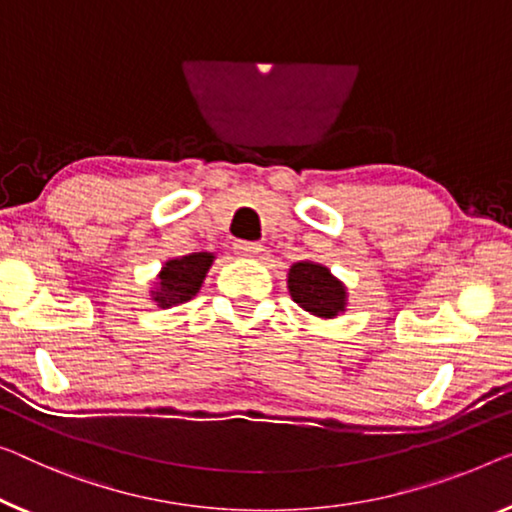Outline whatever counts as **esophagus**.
Wrapping results in <instances>:
<instances>
[{
  "label": "esophagus",
  "mask_w": 512,
  "mask_h": 512,
  "mask_svg": "<svg viewBox=\"0 0 512 512\" xmlns=\"http://www.w3.org/2000/svg\"><path fill=\"white\" fill-rule=\"evenodd\" d=\"M234 253L241 255V257H255L262 253V246L255 241H236L234 243Z\"/></svg>",
  "instance_id": "obj_1"
}]
</instances>
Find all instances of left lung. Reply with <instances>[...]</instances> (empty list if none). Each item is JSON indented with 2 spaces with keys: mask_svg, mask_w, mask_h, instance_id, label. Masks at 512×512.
I'll return each mask as SVG.
<instances>
[{
  "mask_svg": "<svg viewBox=\"0 0 512 512\" xmlns=\"http://www.w3.org/2000/svg\"><path fill=\"white\" fill-rule=\"evenodd\" d=\"M287 287L294 303H299L310 315L333 319L347 308V289L326 269L310 262H296L287 273Z\"/></svg>",
  "mask_w": 512,
  "mask_h": 512,
  "instance_id": "8db88e82",
  "label": "left lung"
}]
</instances>
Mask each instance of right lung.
<instances>
[{
    "label": "right lung",
    "instance_id": "add662e5",
    "mask_svg": "<svg viewBox=\"0 0 512 512\" xmlns=\"http://www.w3.org/2000/svg\"><path fill=\"white\" fill-rule=\"evenodd\" d=\"M213 259V253H190L165 262L156 287L151 289V301H156L158 308H172L193 299L200 292Z\"/></svg>",
    "mask_w": 512,
    "mask_h": 512
}]
</instances>
